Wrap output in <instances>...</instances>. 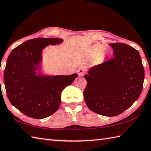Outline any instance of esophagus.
<instances>
[{
  "label": "esophagus",
  "instance_id": "1",
  "mask_svg": "<svg viewBox=\"0 0 151 151\" xmlns=\"http://www.w3.org/2000/svg\"><path fill=\"white\" fill-rule=\"evenodd\" d=\"M78 75L80 76H84V75L85 74V69L84 68H82V67H81V68H80L78 70Z\"/></svg>",
  "mask_w": 151,
  "mask_h": 151
}]
</instances>
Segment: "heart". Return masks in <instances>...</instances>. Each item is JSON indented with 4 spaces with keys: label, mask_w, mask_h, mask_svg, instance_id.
<instances>
[{
    "label": "heart",
    "mask_w": 151,
    "mask_h": 151,
    "mask_svg": "<svg viewBox=\"0 0 151 151\" xmlns=\"http://www.w3.org/2000/svg\"><path fill=\"white\" fill-rule=\"evenodd\" d=\"M105 48L106 47L104 45L96 44L91 48V53L93 55H98V54H101L102 52V54H103V55H106L108 53L107 50L106 49H105Z\"/></svg>",
    "instance_id": "heart-1"
}]
</instances>
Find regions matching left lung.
Here are the masks:
<instances>
[{"label": "left lung", "instance_id": "left-lung-1", "mask_svg": "<svg viewBox=\"0 0 151 151\" xmlns=\"http://www.w3.org/2000/svg\"><path fill=\"white\" fill-rule=\"evenodd\" d=\"M114 58L89 69L84 91L89 110L104 116L123 113L139 98L145 71L138 51L122 43L109 44Z\"/></svg>", "mask_w": 151, "mask_h": 151}]
</instances>
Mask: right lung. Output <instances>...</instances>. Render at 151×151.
I'll return each instance as SVG.
<instances>
[{
	"instance_id": "add662e5",
	"label": "right lung",
	"mask_w": 151,
	"mask_h": 151,
	"mask_svg": "<svg viewBox=\"0 0 151 151\" xmlns=\"http://www.w3.org/2000/svg\"><path fill=\"white\" fill-rule=\"evenodd\" d=\"M62 41L60 38L30 40L15 47L8 58L4 73L7 97L13 106L28 117L39 119L55 113L61 103V93L77 77V74L36 75L42 50Z\"/></svg>"
}]
</instances>
